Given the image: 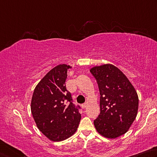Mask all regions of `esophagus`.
<instances>
[{
	"label": "esophagus",
	"instance_id": "34e87169",
	"mask_svg": "<svg viewBox=\"0 0 157 157\" xmlns=\"http://www.w3.org/2000/svg\"><path fill=\"white\" fill-rule=\"evenodd\" d=\"M86 106H87V104L86 103H83L81 105V108H83V109H84V108H86Z\"/></svg>",
	"mask_w": 157,
	"mask_h": 157
}]
</instances>
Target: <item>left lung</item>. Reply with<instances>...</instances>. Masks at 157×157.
<instances>
[{
  "mask_svg": "<svg viewBox=\"0 0 157 157\" xmlns=\"http://www.w3.org/2000/svg\"><path fill=\"white\" fill-rule=\"evenodd\" d=\"M90 72L100 92V114L94 121L96 130L108 139L127 132L135 120L139 97L134 86L119 68L112 64L95 66Z\"/></svg>",
  "mask_w": 157,
  "mask_h": 157,
  "instance_id": "8db88e82",
  "label": "left lung"
}]
</instances>
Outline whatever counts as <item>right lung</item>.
Wrapping results in <instances>:
<instances>
[{
	"label": "right lung",
	"instance_id": "1",
	"mask_svg": "<svg viewBox=\"0 0 157 157\" xmlns=\"http://www.w3.org/2000/svg\"><path fill=\"white\" fill-rule=\"evenodd\" d=\"M70 65L56 66L36 86L31 112L41 132L52 141H61L76 132L81 119L80 107L72 103L65 81Z\"/></svg>",
	"mask_w": 157,
	"mask_h": 157
}]
</instances>
